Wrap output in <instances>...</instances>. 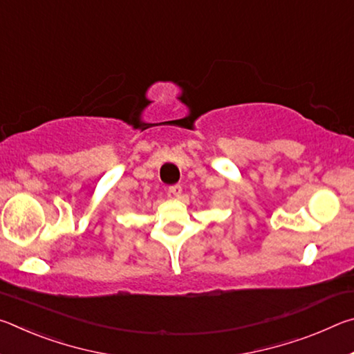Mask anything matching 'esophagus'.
<instances>
[{"mask_svg": "<svg viewBox=\"0 0 354 354\" xmlns=\"http://www.w3.org/2000/svg\"><path fill=\"white\" fill-rule=\"evenodd\" d=\"M170 194L173 195V196H176V198H179V196H181V194H183V187L179 184H175V185H170Z\"/></svg>", "mask_w": 354, "mask_h": 354, "instance_id": "obj_1", "label": "esophagus"}]
</instances>
